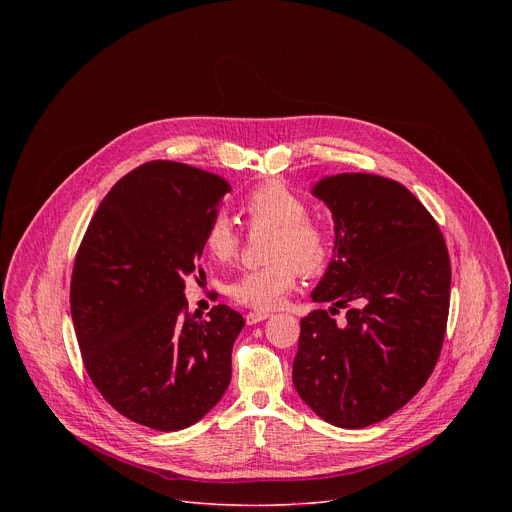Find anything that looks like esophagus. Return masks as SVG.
<instances>
[{"mask_svg": "<svg viewBox=\"0 0 512 512\" xmlns=\"http://www.w3.org/2000/svg\"><path fill=\"white\" fill-rule=\"evenodd\" d=\"M267 318H269L267 312H249V314L245 316V322H247L249 326H255V324H259V322H263V320H267Z\"/></svg>", "mask_w": 512, "mask_h": 512, "instance_id": "obj_1", "label": "esophagus"}]
</instances>
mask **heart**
Returning a JSON list of instances; mask_svg holds the SVG:
<instances>
[{
	"mask_svg": "<svg viewBox=\"0 0 512 512\" xmlns=\"http://www.w3.org/2000/svg\"><path fill=\"white\" fill-rule=\"evenodd\" d=\"M241 212L253 229H271L267 241V265L237 277L229 294L241 306L273 310L296 287L300 271L318 275L326 269L334 251V233L322 218L308 216V202L289 188L267 182L253 188L241 202ZM241 237L231 218L212 216L204 229V249L214 261L227 263L237 257Z\"/></svg>",
	"mask_w": 512,
	"mask_h": 512,
	"instance_id": "b5f03b06",
	"label": "heart"
}]
</instances>
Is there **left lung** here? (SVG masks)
Returning a JSON list of instances; mask_svg holds the SVG:
<instances>
[{
	"instance_id": "1",
	"label": "left lung",
	"mask_w": 512,
	"mask_h": 512,
	"mask_svg": "<svg viewBox=\"0 0 512 512\" xmlns=\"http://www.w3.org/2000/svg\"><path fill=\"white\" fill-rule=\"evenodd\" d=\"M334 255L312 291L330 312L302 318L294 387L324 421L360 429L411 401L440 358L450 312V255L427 208L373 174L320 180ZM338 307L347 318L336 325Z\"/></svg>"
}]
</instances>
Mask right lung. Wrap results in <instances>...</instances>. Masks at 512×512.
<instances>
[{"mask_svg":"<svg viewBox=\"0 0 512 512\" xmlns=\"http://www.w3.org/2000/svg\"><path fill=\"white\" fill-rule=\"evenodd\" d=\"M231 190L221 176L156 160L103 198L75 257L70 314L85 369L127 419L178 431L202 419L231 383L245 326L218 304L188 312L184 279L198 267L204 229Z\"/></svg>","mask_w":512,"mask_h":512,"instance_id":"obj_1","label":"right lung"}]
</instances>
